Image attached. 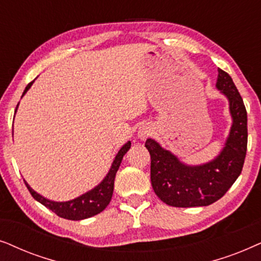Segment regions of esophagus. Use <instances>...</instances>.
Returning a JSON list of instances; mask_svg holds the SVG:
<instances>
[{
  "label": "esophagus",
  "mask_w": 261,
  "mask_h": 261,
  "mask_svg": "<svg viewBox=\"0 0 261 261\" xmlns=\"http://www.w3.org/2000/svg\"><path fill=\"white\" fill-rule=\"evenodd\" d=\"M147 136H148V131H141V133H140L141 138H145Z\"/></svg>",
  "instance_id": "esophagus-1"
}]
</instances>
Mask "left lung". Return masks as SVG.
Instances as JSON below:
<instances>
[{
	"mask_svg": "<svg viewBox=\"0 0 261 261\" xmlns=\"http://www.w3.org/2000/svg\"><path fill=\"white\" fill-rule=\"evenodd\" d=\"M216 87L229 99L232 116L230 135L216 160L203 166H185L155 141L145 142L151 160L152 189L171 206L210 205L223 197L241 174L247 151V111L231 77L222 69H218Z\"/></svg>",
	"mask_w": 261,
	"mask_h": 261,
	"instance_id": "1",
	"label": "left lung"
}]
</instances>
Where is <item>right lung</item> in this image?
I'll return each mask as SVG.
<instances>
[{
  "instance_id": "1",
  "label": "right lung",
  "mask_w": 261,
  "mask_h": 261,
  "mask_svg": "<svg viewBox=\"0 0 261 261\" xmlns=\"http://www.w3.org/2000/svg\"><path fill=\"white\" fill-rule=\"evenodd\" d=\"M32 82H30L27 87L23 90V94L30 89V87L32 86ZM22 94V95H23ZM17 109V106H16ZM16 111V110H15ZM131 147V142H127L123 148L118 151V154L114 159L111 167L109 174L106 175V178L103 179V181L93 189L89 192L82 194L81 197L76 198L74 200L65 201V203H57V201H51L46 199V198L41 197L40 194L31 189L29 184L25 181V185L29 189L30 193L32 194L34 199L43 204L44 206H46L47 209H50L52 213H55L57 216L65 220H72V221H80L85 220V218L92 217L94 215H98L101 213L102 210H105V207L109 205L111 198L113 194V187H114V178H116V173L119 168L123 156L126 154V151Z\"/></svg>"
}]
</instances>
